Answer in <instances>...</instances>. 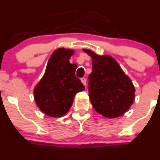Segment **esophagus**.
<instances>
[{
  "label": "esophagus",
  "mask_w": 160,
  "mask_h": 160,
  "mask_svg": "<svg viewBox=\"0 0 160 160\" xmlns=\"http://www.w3.org/2000/svg\"><path fill=\"white\" fill-rule=\"evenodd\" d=\"M81 82H82V84H83L84 85H86V78H81Z\"/></svg>",
  "instance_id": "34e87169"
}]
</instances>
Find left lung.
I'll list each match as a JSON object with an SVG mask.
<instances>
[{
  "label": "left lung",
  "instance_id": "8db88e82",
  "mask_svg": "<svg viewBox=\"0 0 160 160\" xmlns=\"http://www.w3.org/2000/svg\"><path fill=\"white\" fill-rule=\"evenodd\" d=\"M84 51L92 59L88 76V95L93 108L105 118H115L127 112L134 99V87L118 63L108 55Z\"/></svg>",
  "mask_w": 160,
  "mask_h": 160
}]
</instances>
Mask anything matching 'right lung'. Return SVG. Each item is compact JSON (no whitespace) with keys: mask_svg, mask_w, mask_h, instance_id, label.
<instances>
[{"mask_svg":"<svg viewBox=\"0 0 160 160\" xmlns=\"http://www.w3.org/2000/svg\"><path fill=\"white\" fill-rule=\"evenodd\" d=\"M72 50L59 48L49 59L45 74L34 88V98L41 111L53 118L65 114L72 107L74 97L85 86L75 76L76 64L69 59Z\"/></svg>","mask_w":160,"mask_h":160,"instance_id":"obj_1","label":"right lung"}]
</instances>
